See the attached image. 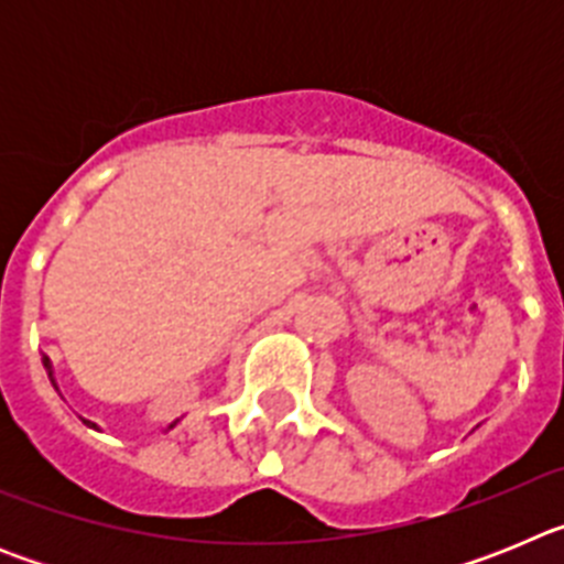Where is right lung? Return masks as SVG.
Instances as JSON below:
<instances>
[{
	"label": "right lung",
	"instance_id": "obj_1",
	"mask_svg": "<svg viewBox=\"0 0 564 564\" xmlns=\"http://www.w3.org/2000/svg\"><path fill=\"white\" fill-rule=\"evenodd\" d=\"M44 370H47V376H50V381H53V367H50V358H44ZM56 383V381H53ZM87 423V426H93V430H96V423H89V421H84Z\"/></svg>",
	"mask_w": 564,
	"mask_h": 564
}]
</instances>
